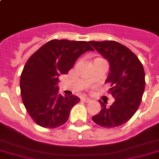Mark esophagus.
Masks as SVG:
<instances>
[{
	"label": "esophagus",
	"instance_id": "obj_1",
	"mask_svg": "<svg viewBox=\"0 0 159 159\" xmlns=\"http://www.w3.org/2000/svg\"><path fill=\"white\" fill-rule=\"evenodd\" d=\"M81 101L84 102H89L91 101V99L89 98H88V97H83V98H81Z\"/></svg>",
	"mask_w": 159,
	"mask_h": 159
}]
</instances>
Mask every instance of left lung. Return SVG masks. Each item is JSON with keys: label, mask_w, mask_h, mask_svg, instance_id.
Returning <instances> with one entry per match:
<instances>
[{"label": "left lung", "mask_w": 159, "mask_h": 159, "mask_svg": "<svg viewBox=\"0 0 159 159\" xmlns=\"http://www.w3.org/2000/svg\"><path fill=\"white\" fill-rule=\"evenodd\" d=\"M89 43L107 59L110 73L106 83L110 84L109 92L115 101L107 108L99 100L101 111L92 120L106 128L119 127L138 110L145 88V74L138 57L125 46L116 41H90Z\"/></svg>", "instance_id": "left-lung-1"}]
</instances>
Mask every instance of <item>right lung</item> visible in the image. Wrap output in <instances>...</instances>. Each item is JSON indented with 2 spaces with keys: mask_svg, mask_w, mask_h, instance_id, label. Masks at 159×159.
<instances>
[{
  "mask_svg": "<svg viewBox=\"0 0 159 159\" xmlns=\"http://www.w3.org/2000/svg\"><path fill=\"white\" fill-rule=\"evenodd\" d=\"M89 50H94L89 42L53 39L29 58L21 72L20 89L26 111L39 126L53 129L67 122L80 98L58 93L59 77L68 73L77 59Z\"/></svg>",
  "mask_w": 159,
  "mask_h": 159,
  "instance_id": "add662e5",
  "label": "right lung"
}]
</instances>
